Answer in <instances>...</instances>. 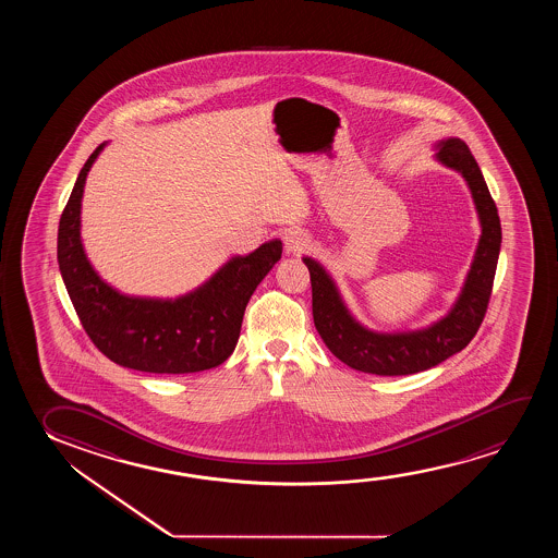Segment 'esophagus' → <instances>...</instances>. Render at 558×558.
<instances>
[{
  "label": "esophagus",
  "instance_id": "34e87169",
  "mask_svg": "<svg viewBox=\"0 0 558 558\" xmlns=\"http://www.w3.org/2000/svg\"><path fill=\"white\" fill-rule=\"evenodd\" d=\"M308 244H311V240H308V234L303 232V230L291 229L283 234V250H286V253L299 255V253L305 252Z\"/></svg>",
  "mask_w": 558,
  "mask_h": 558
}]
</instances>
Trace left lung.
Returning <instances> with one entry per match:
<instances>
[{
  "label": "left lung",
  "mask_w": 558,
  "mask_h": 558,
  "mask_svg": "<svg viewBox=\"0 0 558 558\" xmlns=\"http://www.w3.org/2000/svg\"><path fill=\"white\" fill-rule=\"evenodd\" d=\"M436 160L465 177L482 227L465 286L442 320L405 333L369 331L352 318L336 283L320 263L311 257L303 259L313 286L314 326L329 351L352 369L374 375H410L438 366L471 343L488 311L501 247V222L496 202L489 194L478 163L461 138L440 141Z\"/></svg>",
  "instance_id": "obj_1"
}]
</instances>
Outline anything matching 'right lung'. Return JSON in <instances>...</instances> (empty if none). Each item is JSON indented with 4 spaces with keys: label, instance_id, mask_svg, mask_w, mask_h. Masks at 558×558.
<instances>
[{
    "label": "right lung",
    "instance_id": "add662e5",
    "mask_svg": "<svg viewBox=\"0 0 558 558\" xmlns=\"http://www.w3.org/2000/svg\"><path fill=\"white\" fill-rule=\"evenodd\" d=\"M102 148L105 143L80 171L57 238L62 280L85 333L107 359L138 372L181 375L219 366L236 347L253 291L282 257V242L270 240L232 257L202 288L175 301L118 293L93 270L80 238L85 177Z\"/></svg>",
    "mask_w": 558,
    "mask_h": 558
}]
</instances>
